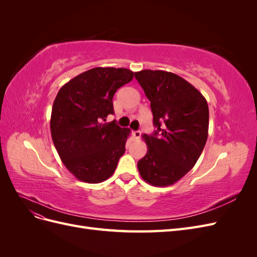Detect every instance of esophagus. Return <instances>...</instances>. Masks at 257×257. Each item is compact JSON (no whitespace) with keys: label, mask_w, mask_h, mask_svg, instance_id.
I'll return each instance as SVG.
<instances>
[{"label":"esophagus","mask_w":257,"mask_h":257,"mask_svg":"<svg viewBox=\"0 0 257 257\" xmlns=\"http://www.w3.org/2000/svg\"><path fill=\"white\" fill-rule=\"evenodd\" d=\"M132 134H133V136H134L135 138H141V136H142V132H141V131H134L133 133H132Z\"/></svg>","instance_id":"obj_1"}]
</instances>
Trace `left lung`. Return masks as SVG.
<instances>
[{"instance_id":"8db88e82","label":"left lung","mask_w":257,"mask_h":257,"mask_svg":"<svg viewBox=\"0 0 257 257\" xmlns=\"http://www.w3.org/2000/svg\"><path fill=\"white\" fill-rule=\"evenodd\" d=\"M150 100L152 135H143L148 146L138 161V170L146 182L153 186L176 183L196 164L203 152L209 127L206 98L182 77L165 71L135 73Z\"/></svg>"}]
</instances>
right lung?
Segmentation results:
<instances>
[{"label": "right lung", "instance_id": "right-lung-1", "mask_svg": "<svg viewBox=\"0 0 257 257\" xmlns=\"http://www.w3.org/2000/svg\"><path fill=\"white\" fill-rule=\"evenodd\" d=\"M134 75L127 68L94 67L58 92L51 111V137L60 159L78 180L99 183L114 173L131 131L105 121L113 114L115 91Z\"/></svg>", "mask_w": 257, "mask_h": 257}]
</instances>
